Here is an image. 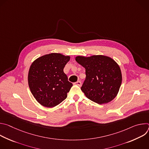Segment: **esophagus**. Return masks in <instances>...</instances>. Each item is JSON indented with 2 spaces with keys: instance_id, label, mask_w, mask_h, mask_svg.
<instances>
[{
  "instance_id": "obj_1",
  "label": "esophagus",
  "mask_w": 149,
  "mask_h": 149,
  "mask_svg": "<svg viewBox=\"0 0 149 149\" xmlns=\"http://www.w3.org/2000/svg\"><path fill=\"white\" fill-rule=\"evenodd\" d=\"M75 84L78 85V86H81V84H82V83H81V82L80 81H78L77 82H75Z\"/></svg>"
}]
</instances>
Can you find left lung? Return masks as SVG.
<instances>
[{"label": "left lung", "instance_id": "1", "mask_svg": "<svg viewBox=\"0 0 149 149\" xmlns=\"http://www.w3.org/2000/svg\"><path fill=\"white\" fill-rule=\"evenodd\" d=\"M75 60L86 68V78L81 89L86 97L99 104L112 101L116 97L122 81L117 63L104 55L78 56Z\"/></svg>", "mask_w": 149, "mask_h": 149}]
</instances>
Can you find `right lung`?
Returning a JSON list of instances; mask_svg holds the SVG:
<instances>
[{
  "mask_svg": "<svg viewBox=\"0 0 149 149\" xmlns=\"http://www.w3.org/2000/svg\"><path fill=\"white\" fill-rule=\"evenodd\" d=\"M69 56L52 53L36 59L29 68L28 84L37 101L47 107H53L67 97L72 86L63 72Z\"/></svg>",
  "mask_w": 149,
  "mask_h": 149,
  "instance_id": "obj_1",
  "label": "right lung"
}]
</instances>
